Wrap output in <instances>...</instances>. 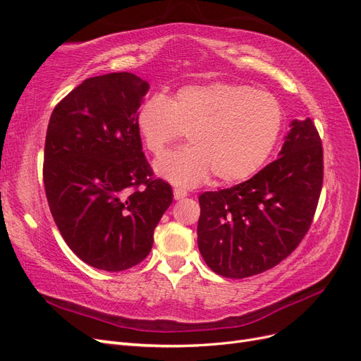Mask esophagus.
<instances>
[{"label": "esophagus", "mask_w": 361, "mask_h": 361, "mask_svg": "<svg viewBox=\"0 0 361 361\" xmlns=\"http://www.w3.org/2000/svg\"><path fill=\"white\" fill-rule=\"evenodd\" d=\"M173 195H174V200H182V199L187 197V191L180 190V188H174Z\"/></svg>", "instance_id": "34e87169"}]
</instances>
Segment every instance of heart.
Listing matches in <instances>:
<instances>
[{
    "instance_id": "obj_1",
    "label": "heart",
    "mask_w": 361,
    "mask_h": 361,
    "mask_svg": "<svg viewBox=\"0 0 361 361\" xmlns=\"http://www.w3.org/2000/svg\"><path fill=\"white\" fill-rule=\"evenodd\" d=\"M141 141L161 155L183 130L190 146L155 161L159 178L195 187L215 176L218 183L248 179L276 149L283 129L280 102L250 85L212 82L185 85L171 99L155 94L137 113Z\"/></svg>"
}]
</instances>
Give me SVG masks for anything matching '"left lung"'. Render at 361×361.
Segmentation results:
<instances>
[{
  "label": "left lung",
  "mask_w": 361,
  "mask_h": 361,
  "mask_svg": "<svg viewBox=\"0 0 361 361\" xmlns=\"http://www.w3.org/2000/svg\"><path fill=\"white\" fill-rule=\"evenodd\" d=\"M279 157L251 179L199 197L197 244L216 274H260L307 233L324 179L322 143L310 118L292 120Z\"/></svg>",
  "instance_id": "8db88e82"
}]
</instances>
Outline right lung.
I'll return each mask as SVG.
<instances>
[{
  "label": "right lung",
  "instance_id": "1",
  "mask_svg": "<svg viewBox=\"0 0 361 361\" xmlns=\"http://www.w3.org/2000/svg\"><path fill=\"white\" fill-rule=\"evenodd\" d=\"M149 84L129 72L82 81L54 108L43 162L51 214L87 265L125 271L146 259L154 231L173 202L154 179L137 113Z\"/></svg>",
  "mask_w": 361,
  "mask_h": 361
}]
</instances>
